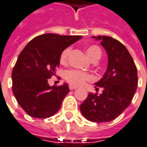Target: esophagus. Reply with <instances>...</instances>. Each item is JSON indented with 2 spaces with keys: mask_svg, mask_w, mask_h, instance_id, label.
I'll use <instances>...</instances> for the list:
<instances>
[{
  "mask_svg": "<svg viewBox=\"0 0 147 147\" xmlns=\"http://www.w3.org/2000/svg\"><path fill=\"white\" fill-rule=\"evenodd\" d=\"M76 88H77V86H72V85H70V86H69V89H70L71 90H76Z\"/></svg>",
  "mask_w": 147,
  "mask_h": 147,
  "instance_id": "esophagus-1",
  "label": "esophagus"
}]
</instances>
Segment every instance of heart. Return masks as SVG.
I'll use <instances>...</instances> for the list:
<instances>
[{
  "instance_id": "1",
  "label": "heart",
  "mask_w": 147,
  "mask_h": 147,
  "mask_svg": "<svg viewBox=\"0 0 147 147\" xmlns=\"http://www.w3.org/2000/svg\"><path fill=\"white\" fill-rule=\"evenodd\" d=\"M70 52H71V48H67L61 53V57H60V61L61 63H65L67 61ZM86 53L91 59L96 57L101 56V51H100L99 48H98L97 46H94V45L88 47L86 49ZM64 78L67 82H69L70 84H71L73 86H80V85L84 84L87 80H91L93 77L91 75L86 73L85 71H82L80 70L71 69V70H67L65 71Z\"/></svg>"
}]
</instances>
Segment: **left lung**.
Listing matches in <instances>:
<instances>
[{"label": "left lung", "instance_id": "obj_1", "mask_svg": "<svg viewBox=\"0 0 147 147\" xmlns=\"http://www.w3.org/2000/svg\"><path fill=\"white\" fill-rule=\"evenodd\" d=\"M93 38L100 41L105 49L108 67L103 77L94 84L95 87L103 88L102 94L89 93L80 105V109L89 121L110 122L130 105L137 90V70L131 56L123 43L109 36Z\"/></svg>", "mask_w": 147, "mask_h": 147}]
</instances>
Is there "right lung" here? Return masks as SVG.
<instances>
[{"instance_id": "obj_1", "label": "right lung", "mask_w": 147, "mask_h": 147, "mask_svg": "<svg viewBox=\"0 0 147 147\" xmlns=\"http://www.w3.org/2000/svg\"><path fill=\"white\" fill-rule=\"evenodd\" d=\"M82 38L80 35L45 34L32 39L19 55L12 71V91L18 104L29 116L47 118L61 108L69 86H50L59 67L63 50Z\"/></svg>"}]
</instances>
